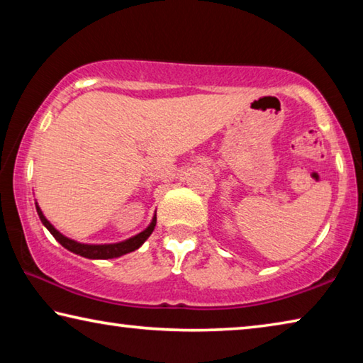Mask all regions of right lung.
<instances>
[{"label":"right lung","instance_id":"obj_1","mask_svg":"<svg viewBox=\"0 0 363 363\" xmlns=\"http://www.w3.org/2000/svg\"><path fill=\"white\" fill-rule=\"evenodd\" d=\"M35 206H36V213H38L40 220L43 223V225L46 227V229L51 232V235L56 238V240L62 245L64 248H67L72 253H75L78 256H83V257H88V259H113V257H120L123 255H128L131 253V251H136L138 248H140L144 245V242L147 238L150 237V233L153 232L157 225V211L153 214V218L150 220V224L145 227L143 232L136 233V235H133L130 238H126V240L123 242H116V243H82V242H77L73 240V238L65 237L62 232H59L56 227H54L49 220L46 219L45 214H43L40 205L35 201Z\"/></svg>","mask_w":363,"mask_h":363}]
</instances>
